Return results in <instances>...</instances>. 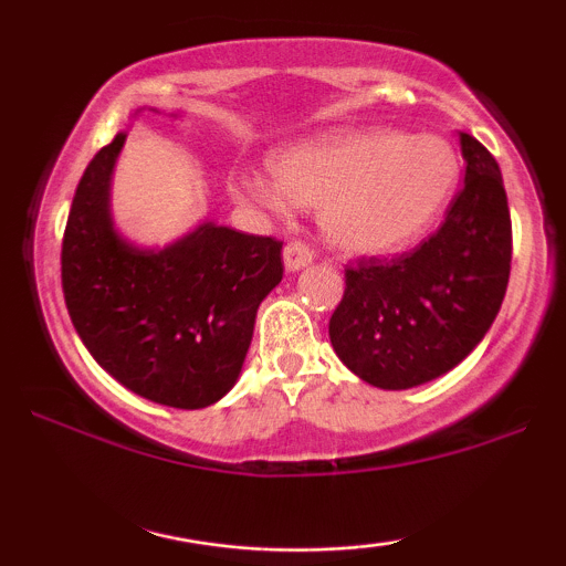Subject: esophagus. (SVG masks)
Wrapping results in <instances>:
<instances>
[{"label": "esophagus", "mask_w": 566, "mask_h": 566, "mask_svg": "<svg viewBox=\"0 0 566 566\" xmlns=\"http://www.w3.org/2000/svg\"><path fill=\"white\" fill-rule=\"evenodd\" d=\"M282 258H284V269L301 271L311 261H314V250H311V247L303 244V242H287V244H284Z\"/></svg>", "instance_id": "1"}]
</instances>
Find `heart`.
Here are the masks:
<instances>
[{"mask_svg": "<svg viewBox=\"0 0 566 566\" xmlns=\"http://www.w3.org/2000/svg\"><path fill=\"white\" fill-rule=\"evenodd\" d=\"M460 159L439 135L356 129L297 143L263 172L233 175L242 201L284 216L290 201L319 207L329 244L348 255H391L437 226L454 197Z\"/></svg>", "mask_w": 566, "mask_h": 566, "instance_id": "obj_1", "label": "heart"}]
</instances>
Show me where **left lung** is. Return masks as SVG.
Listing matches in <instances>:
<instances>
[{
	"instance_id": "8db88e82",
	"label": "left lung",
	"mask_w": 566,
	"mask_h": 566,
	"mask_svg": "<svg viewBox=\"0 0 566 566\" xmlns=\"http://www.w3.org/2000/svg\"><path fill=\"white\" fill-rule=\"evenodd\" d=\"M465 184L412 252L359 258L329 319L350 373L401 391L458 367L495 322L511 274V212L495 157L460 133Z\"/></svg>"
}]
</instances>
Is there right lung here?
Returning a JSON list of instances; mask_svg holds the SVG:
<instances>
[{
    "mask_svg": "<svg viewBox=\"0 0 566 566\" xmlns=\"http://www.w3.org/2000/svg\"><path fill=\"white\" fill-rule=\"evenodd\" d=\"M127 133L103 146L71 201L63 297L93 359L133 394L175 409L223 399L242 373L258 305L282 282V242L199 223L161 250L116 231L112 175Z\"/></svg>",
    "mask_w": 566,
    "mask_h": 566,
    "instance_id": "add662e5",
    "label": "right lung"
}]
</instances>
